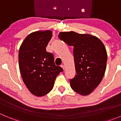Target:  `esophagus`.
<instances>
[{"instance_id":"obj_1","label":"esophagus","mask_w":121,"mask_h":121,"mask_svg":"<svg viewBox=\"0 0 121 121\" xmlns=\"http://www.w3.org/2000/svg\"><path fill=\"white\" fill-rule=\"evenodd\" d=\"M61 68H63V69H64H64H65V66H64V65H63H63H61Z\"/></svg>"}]
</instances>
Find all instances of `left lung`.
Returning <instances> with one entry per match:
<instances>
[{
    "mask_svg": "<svg viewBox=\"0 0 121 121\" xmlns=\"http://www.w3.org/2000/svg\"><path fill=\"white\" fill-rule=\"evenodd\" d=\"M60 40L73 46L77 74L70 86L78 94H90L102 81L106 70L107 53L103 43L96 36L73 31L60 32Z\"/></svg>",
    "mask_w": 121,
    "mask_h": 121,
    "instance_id": "left-lung-1",
    "label": "left lung"
}]
</instances>
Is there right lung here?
Returning a JSON list of instances; mask_svg holds the SVG:
<instances>
[{
	"mask_svg": "<svg viewBox=\"0 0 121 121\" xmlns=\"http://www.w3.org/2000/svg\"><path fill=\"white\" fill-rule=\"evenodd\" d=\"M52 37L51 30L35 31L26 37L19 48V68L23 81L36 97L50 92L56 77L63 70L55 65L53 54L46 52Z\"/></svg>",
	"mask_w": 121,
	"mask_h": 121,
	"instance_id": "right-lung-1",
	"label": "right lung"
}]
</instances>
